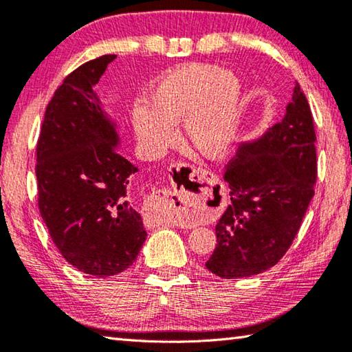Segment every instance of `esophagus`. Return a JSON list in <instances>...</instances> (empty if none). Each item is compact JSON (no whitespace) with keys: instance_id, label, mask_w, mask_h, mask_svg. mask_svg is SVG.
<instances>
[{"instance_id":"1","label":"esophagus","mask_w":352,"mask_h":352,"mask_svg":"<svg viewBox=\"0 0 352 352\" xmlns=\"http://www.w3.org/2000/svg\"><path fill=\"white\" fill-rule=\"evenodd\" d=\"M192 177L201 178L206 175V170L194 168ZM208 194L205 189H195L190 192H177L175 189L162 188L157 189L148 199V211L151 220L148 223H182L186 216H192L195 212L204 211L206 208Z\"/></svg>"}]
</instances>
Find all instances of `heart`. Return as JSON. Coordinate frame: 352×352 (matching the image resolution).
Returning <instances> with one entry per match:
<instances>
[{"instance_id":"heart-1","label":"heart","mask_w":352,"mask_h":352,"mask_svg":"<svg viewBox=\"0 0 352 352\" xmlns=\"http://www.w3.org/2000/svg\"><path fill=\"white\" fill-rule=\"evenodd\" d=\"M239 105L241 83L234 74L212 65H184L151 87L146 107L133 110V130L148 153H160L175 138L174 124L183 121L188 146L219 158L234 140Z\"/></svg>"}]
</instances>
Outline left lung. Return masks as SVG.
<instances>
[{
    "mask_svg": "<svg viewBox=\"0 0 352 352\" xmlns=\"http://www.w3.org/2000/svg\"><path fill=\"white\" fill-rule=\"evenodd\" d=\"M315 141L311 107L296 83L283 121L237 148L225 168L230 205L216 225L208 270L223 279L248 278L283 258L315 194Z\"/></svg>",
    "mask_w": 352,
    "mask_h": 352,
    "instance_id": "1",
    "label": "left lung"
}]
</instances>
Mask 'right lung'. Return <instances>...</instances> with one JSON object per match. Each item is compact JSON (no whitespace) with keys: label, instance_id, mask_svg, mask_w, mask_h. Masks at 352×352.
<instances>
[{"label":"right lung","instance_id":"obj_1","mask_svg":"<svg viewBox=\"0 0 352 352\" xmlns=\"http://www.w3.org/2000/svg\"><path fill=\"white\" fill-rule=\"evenodd\" d=\"M115 54L80 65L45 110L37 141L38 210L52 242L87 275H118L133 264L147 233L127 195L135 166L116 151L118 135L93 87Z\"/></svg>","mask_w":352,"mask_h":352}]
</instances>
